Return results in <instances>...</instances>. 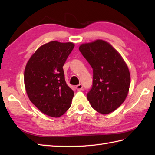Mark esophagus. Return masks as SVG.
<instances>
[{
	"instance_id": "34e87169",
	"label": "esophagus",
	"mask_w": 155,
	"mask_h": 155,
	"mask_svg": "<svg viewBox=\"0 0 155 155\" xmlns=\"http://www.w3.org/2000/svg\"><path fill=\"white\" fill-rule=\"evenodd\" d=\"M76 89H77V91H81L83 90V85L82 84H78V85L76 86Z\"/></svg>"
}]
</instances>
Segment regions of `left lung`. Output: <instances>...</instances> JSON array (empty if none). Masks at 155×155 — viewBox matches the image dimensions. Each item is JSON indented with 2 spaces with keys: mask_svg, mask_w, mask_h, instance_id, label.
I'll list each match as a JSON object with an SVG mask.
<instances>
[{
  "mask_svg": "<svg viewBox=\"0 0 155 155\" xmlns=\"http://www.w3.org/2000/svg\"><path fill=\"white\" fill-rule=\"evenodd\" d=\"M79 51L93 69V83L87 98L102 114L115 111L123 103L129 90L130 76L119 52L105 41L81 44Z\"/></svg>",
  "mask_w": 155,
  "mask_h": 155,
  "instance_id": "1",
  "label": "left lung"
}]
</instances>
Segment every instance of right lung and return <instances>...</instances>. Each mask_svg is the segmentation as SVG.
I'll use <instances>...</instances> for the list:
<instances>
[{
  "label": "right lung",
  "mask_w": 155,
  "mask_h": 155,
  "mask_svg": "<svg viewBox=\"0 0 155 155\" xmlns=\"http://www.w3.org/2000/svg\"><path fill=\"white\" fill-rule=\"evenodd\" d=\"M74 47L72 42L50 41L37 50L25 67L28 98L48 116H61L71 106L74 91L65 83L63 66Z\"/></svg>",
  "instance_id": "add662e5"
}]
</instances>
